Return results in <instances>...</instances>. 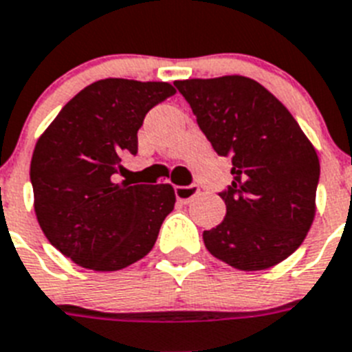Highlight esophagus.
<instances>
[{
  "label": "esophagus",
  "instance_id": "obj_1",
  "mask_svg": "<svg viewBox=\"0 0 352 352\" xmlns=\"http://www.w3.org/2000/svg\"><path fill=\"white\" fill-rule=\"evenodd\" d=\"M200 193L197 186H175V197L177 200H181L182 204H188Z\"/></svg>",
  "mask_w": 352,
  "mask_h": 352
}]
</instances>
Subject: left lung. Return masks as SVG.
Segmentation results:
<instances>
[{
  "instance_id": "left-lung-1",
  "label": "left lung",
  "mask_w": 352,
  "mask_h": 352,
  "mask_svg": "<svg viewBox=\"0 0 352 352\" xmlns=\"http://www.w3.org/2000/svg\"><path fill=\"white\" fill-rule=\"evenodd\" d=\"M218 155L232 157L220 193L226 218L204 231L206 249L245 272L267 270L299 249L317 212L320 162L290 111L241 75L177 80Z\"/></svg>"
}]
</instances>
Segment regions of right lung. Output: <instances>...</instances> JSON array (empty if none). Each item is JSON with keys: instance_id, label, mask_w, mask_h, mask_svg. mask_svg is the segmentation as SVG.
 I'll return each mask as SVG.
<instances>
[{"instance_id": "obj_1", "label": "right lung", "mask_w": 352, "mask_h": 352, "mask_svg": "<svg viewBox=\"0 0 352 352\" xmlns=\"http://www.w3.org/2000/svg\"><path fill=\"white\" fill-rule=\"evenodd\" d=\"M175 94L168 82L105 78L62 107L30 162L34 209L55 249L84 268L116 272L152 250L173 211L171 184L116 181L123 155L138 153L146 112Z\"/></svg>"}]
</instances>
